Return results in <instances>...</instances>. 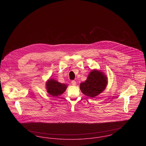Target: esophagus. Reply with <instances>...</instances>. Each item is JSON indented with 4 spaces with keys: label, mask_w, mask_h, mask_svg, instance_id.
<instances>
[{
    "label": "esophagus",
    "mask_w": 146,
    "mask_h": 146,
    "mask_svg": "<svg viewBox=\"0 0 146 146\" xmlns=\"http://www.w3.org/2000/svg\"><path fill=\"white\" fill-rule=\"evenodd\" d=\"M71 83H72L73 85H76V82L75 80H72L71 82Z\"/></svg>",
    "instance_id": "34e87169"
}]
</instances>
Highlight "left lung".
<instances>
[{
    "label": "left lung",
    "instance_id": "1",
    "mask_svg": "<svg viewBox=\"0 0 146 146\" xmlns=\"http://www.w3.org/2000/svg\"><path fill=\"white\" fill-rule=\"evenodd\" d=\"M107 84V77L98 70H92L87 79L80 84V89L86 96L95 97L104 90Z\"/></svg>",
    "mask_w": 146,
    "mask_h": 146
}]
</instances>
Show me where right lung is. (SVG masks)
Masks as SVG:
<instances>
[{
    "label": "right lung",
    "instance_id": "right-lung-1",
    "mask_svg": "<svg viewBox=\"0 0 146 146\" xmlns=\"http://www.w3.org/2000/svg\"><path fill=\"white\" fill-rule=\"evenodd\" d=\"M67 86L54 79L49 80L46 83V89L49 94L52 96L61 95L66 91Z\"/></svg>",
    "mask_w": 146,
    "mask_h": 146
}]
</instances>
